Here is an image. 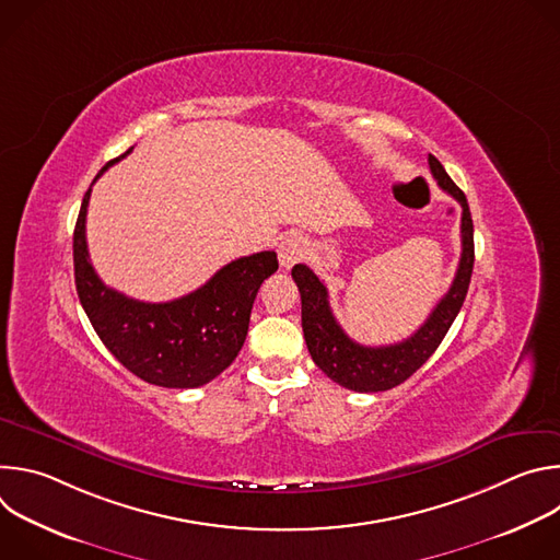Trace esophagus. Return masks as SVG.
<instances>
[{
  "mask_svg": "<svg viewBox=\"0 0 560 560\" xmlns=\"http://www.w3.org/2000/svg\"><path fill=\"white\" fill-rule=\"evenodd\" d=\"M277 253H279V264H281V268L288 270V268H292L294 264H299V261L305 259V255H307V242H305L303 236H299V234H288V236L281 238V244H279Z\"/></svg>",
  "mask_w": 560,
  "mask_h": 560,
  "instance_id": "obj_1",
  "label": "esophagus"
}]
</instances>
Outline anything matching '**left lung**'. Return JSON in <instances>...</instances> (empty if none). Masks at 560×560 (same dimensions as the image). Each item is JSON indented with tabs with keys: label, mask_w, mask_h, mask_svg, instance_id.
<instances>
[{
	"label": "left lung",
	"mask_w": 560,
	"mask_h": 560,
	"mask_svg": "<svg viewBox=\"0 0 560 560\" xmlns=\"http://www.w3.org/2000/svg\"><path fill=\"white\" fill-rule=\"evenodd\" d=\"M436 184L460 203V261L447 294L406 341L368 348L352 341L330 310L328 288L307 266L296 264L292 279L301 292V326L312 361L335 383L354 392H383L410 378L441 346L465 301L474 268V225L463 190L450 179L434 154L428 156Z\"/></svg>",
	"instance_id": "1"
}]
</instances>
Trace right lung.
Here are the masks:
<instances>
[{
    "mask_svg": "<svg viewBox=\"0 0 560 560\" xmlns=\"http://www.w3.org/2000/svg\"><path fill=\"white\" fill-rule=\"evenodd\" d=\"M130 150L108 162L95 182ZM89 199L91 188L74 223L72 261L77 294L97 337L126 370L145 383L179 389L206 385L242 350L257 292L279 268L277 253L234 259L182 299L137 301L108 288L89 259Z\"/></svg>",
    "mask_w": 560,
    "mask_h": 560,
    "instance_id": "1",
    "label": "right lung"
}]
</instances>
